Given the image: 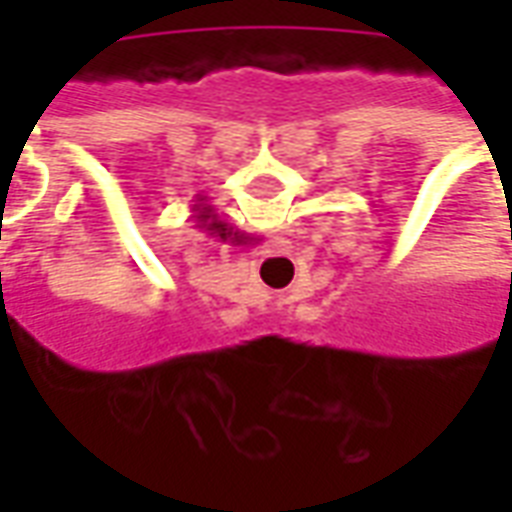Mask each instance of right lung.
<instances>
[{"mask_svg": "<svg viewBox=\"0 0 512 512\" xmlns=\"http://www.w3.org/2000/svg\"><path fill=\"white\" fill-rule=\"evenodd\" d=\"M191 219L197 222L194 227H200L202 233L213 235V238H222V241H230L233 246H246L255 241V238H249L246 233H238V230H233L230 224L222 222V219H219V213H216V208L208 205L205 197H197V200H194V205H191Z\"/></svg>", "mask_w": 512, "mask_h": 512, "instance_id": "right-lung-1", "label": "right lung"}]
</instances>
